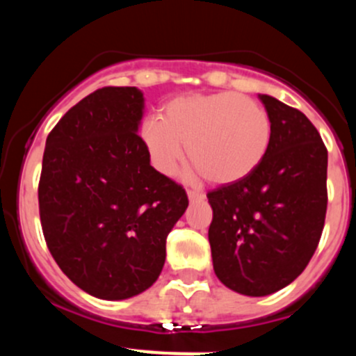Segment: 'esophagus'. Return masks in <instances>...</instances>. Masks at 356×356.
I'll return each instance as SVG.
<instances>
[{
	"instance_id": "esophagus-1",
	"label": "esophagus",
	"mask_w": 356,
	"mask_h": 356,
	"mask_svg": "<svg viewBox=\"0 0 356 356\" xmlns=\"http://www.w3.org/2000/svg\"><path fill=\"white\" fill-rule=\"evenodd\" d=\"M187 195H189V199H191L192 202H194V201H202V199H204L202 192L194 191V189H187Z\"/></svg>"
}]
</instances>
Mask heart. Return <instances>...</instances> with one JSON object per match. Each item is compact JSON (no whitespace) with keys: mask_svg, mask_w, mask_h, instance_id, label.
I'll use <instances>...</instances> for the list:
<instances>
[{"mask_svg":"<svg viewBox=\"0 0 356 356\" xmlns=\"http://www.w3.org/2000/svg\"><path fill=\"white\" fill-rule=\"evenodd\" d=\"M140 134L159 172L172 174L187 144L191 162L207 181L232 184L254 172L266 157L271 120L241 93H191L167 102L161 120L147 118Z\"/></svg>","mask_w":356,"mask_h":356,"instance_id":"b5f03b06","label":"heart"}]
</instances>
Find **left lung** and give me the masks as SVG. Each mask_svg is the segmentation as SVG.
<instances>
[{"mask_svg": "<svg viewBox=\"0 0 356 356\" xmlns=\"http://www.w3.org/2000/svg\"><path fill=\"white\" fill-rule=\"evenodd\" d=\"M271 120V142L257 169L207 192L209 243L220 283L266 296L308 266L325 226L328 150L298 108L259 95Z\"/></svg>", "mask_w": 356, "mask_h": 356, "instance_id": "8db88e82", "label": "left lung"}]
</instances>
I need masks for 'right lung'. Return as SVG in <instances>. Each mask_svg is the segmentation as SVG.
<instances>
[{
	"label": "right lung",
	"mask_w": 356,
	"mask_h": 356,
	"mask_svg": "<svg viewBox=\"0 0 356 356\" xmlns=\"http://www.w3.org/2000/svg\"><path fill=\"white\" fill-rule=\"evenodd\" d=\"M142 108L136 87L99 88L47 137L44 241L61 271L100 300H127L157 281L167 236L189 206L181 184L150 165L137 134Z\"/></svg>",
	"instance_id": "add662e5"
}]
</instances>
